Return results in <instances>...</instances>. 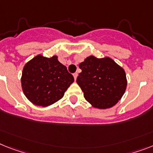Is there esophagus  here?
<instances>
[{"mask_svg": "<svg viewBox=\"0 0 153 153\" xmlns=\"http://www.w3.org/2000/svg\"><path fill=\"white\" fill-rule=\"evenodd\" d=\"M73 76H74V80H76L77 77H78V73H74V74H73Z\"/></svg>", "mask_w": 153, "mask_h": 153, "instance_id": "34e87169", "label": "esophagus"}]
</instances>
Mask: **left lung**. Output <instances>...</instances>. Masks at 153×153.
I'll use <instances>...</instances> for the list:
<instances>
[{
	"instance_id": "8db88e82",
	"label": "left lung",
	"mask_w": 153,
	"mask_h": 153,
	"mask_svg": "<svg viewBox=\"0 0 153 153\" xmlns=\"http://www.w3.org/2000/svg\"><path fill=\"white\" fill-rule=\"evenodd\" d=\"M77 78L85 99L97 109H108L122 98L127 88L125 71L109 57L89 56L79 64Z\"/></svg>"
}]
</instances>
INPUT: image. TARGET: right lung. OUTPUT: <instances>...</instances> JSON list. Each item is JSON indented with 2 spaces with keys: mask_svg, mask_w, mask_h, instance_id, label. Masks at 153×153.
Here are the masks:
<instances>
[{
  "mask_svg": "<svg viewBox=\"0 0 153 153\" xmlns=\"http://www.w3.org/2000/svg\"><path fill=\"white\" fill-rule=\"evenodd\" d=\"M39 54L31 59L23 68L22 88L26 98L33 104L48 106L62 98L74 77L58 61Z\"/></svg>",
  "mask_w": 153,
  "mask_h": 153,
  "instance_id": "right-lung-1",
  "label": "right lung"
}]
</instances>
